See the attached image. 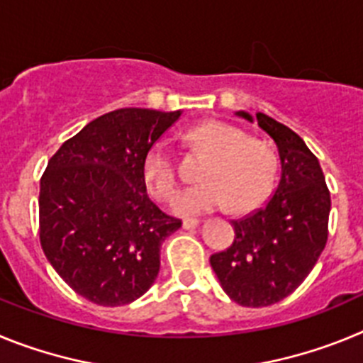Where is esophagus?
Instances as JSON below:
<instances>
[{
    "instance_id": "esophagus-1",
    "label": "esophagus",
    "mask_w": 363,
    "mask_h": 363,
    "mask_svg": "<svg viewBox=\"0 0 363 363\" xmlns=\"http://www.w3.org/2000/svg\"><path fill=\"white\" fill-rule=\"evenodd\" d=\"M198 225H200V220H196V218H187V220H184V229H196Z\"/></svg>"
}]
</instances>
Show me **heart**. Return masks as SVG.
Segmentation results:
<instances>
[{"label":"heart","mask_w":363,"mask_h":363,"mask_svg":"<svg viewBox=\"0 0 363 363\" xmlns=\"http://www.w3.org/2000/svg\"><path fill=\"white\" fill-rule=\"evenodd\" d=\"M189 142L209 154L194 187L179 192L172 211L182 216L211 213L229 203L233 213L258 207L271 192L278 171L277 154L256 138L221 121H205L189 130ZM143 179L156 200L167 201L178 187V169L171 145L165 140L154 143L143 158Z\"/></svg>","instance_id":"b5f03b06"}]
</instances>
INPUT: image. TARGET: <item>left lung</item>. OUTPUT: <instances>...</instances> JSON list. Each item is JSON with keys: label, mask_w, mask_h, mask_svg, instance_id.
<instances>
[{"label": "left lung", "mask_w": 363, "mask_h": 363, "mask_svg": "<svg viewBox=\"0 0 363 363\" xmlns=\"http://www.w3.org/2000/svg\"><path fill=\"white\" fill-rule=\"evenodd\" d=\"M277 143L281 176L264 209L234 220V242L211 256L221 289L243 307H267L289 296L327 243L331 194L318 158L294 130L264 112L238 111Z\"/></svg>", "instance_id": "obj_1"}]
</instances>
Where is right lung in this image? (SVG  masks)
I'll list each match as a JSON object with an SVG mask.
<instances>
[{"instance_id":"right-lung-1","label":"right lung","mask_w":363,"mask_h":363,"mask_svg":"<svg viewBox=\"0 0 363 363\" xmlns=\"http://www.w3.org/2000/svg\"><path fill=\"white\" fill-rule=\"evenodd\" d=\"M182 111L118 108L67 140L41 176L40 240L54 271L105 307L145 294L182 220L147 196L143 158Z\"/></svg>"}]
</instances>
